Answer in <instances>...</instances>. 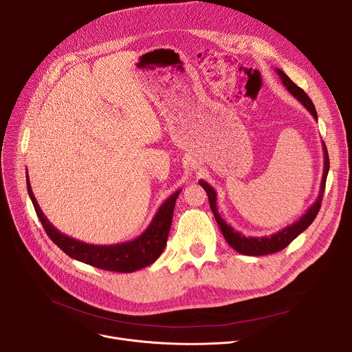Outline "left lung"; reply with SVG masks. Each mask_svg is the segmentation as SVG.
Returning a JSON list of instances; mask_svg holds the SVG:
<instances>
[{
    "label": "left lung",
    "instance_id": "8db88e82",
    "mask_svg": "<svg viewBox=\"0 0 352 352\" xmlns=\"http://www.w3.org/2000/svg\"><path fill=\"white\" fill-rule=\"evenodd\" d=\"M276 74H278L284 87L291 92V94L297 98L307 109L308 113L318 120L317 116V111L316 107H314L312 101L309 100V97L305 94L304 89H301L300 87L295 85L287 74L276 68ZM322 150H324V171H322V181H321V187H320V194L317 201L314 202V204L307 210V212L298 219L295 221L292 226H288L285 228H283L281 231L275 232L270 236H245L241 232L235 231L231 226H228L226 221L221 218V215L218 214L217 210V192L215 190L210 186L208 182H206L204 179H199V186L206 190L207 195H208V201H210V207L211 211L215 217L217 224L223 232L226 241L239 254H244V255H251V256H256V255H268V254H274V252H278L281 250H284L287 245H289L295 238H297L302 231H305L311 224L312 221L316 219L320 207H321V201H322V195H324V190H325V181H327V175H328V170H329V158H328V151H327V146L322 142Z\"/></svg>",
    "mask_w": 352,
    "mask_h": 352
}]
</instances>
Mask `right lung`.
Instances as JSON below:
<instances>
[{"mask_svg":"<svg viewBox=\"0 0 352 352\" xmlns=\"http://www.w3.org/2000/svg\"><path fill=\"white\" fill-rule=\"evenodd\" d=\"M27 188L30 198L34 204L35 212L38 215L41 224L51 238V241L60 247L68 256L74 260L81 261L84 264H89L105 271H116V272H134L144 267L153 264L157 258L161 255L166 245V238H168L173 214L177 197L181 190L175 191L170 198H166L162 206L158 208L155 217L153 218L151 224L135 239L126 241L122 244L114 245H94L87 244L78 239H74L55 228L48 218L41 211L38 202H36L31 184L27 173Z\"/></svg>","mask_w":352,"mask_h":352,"instance_id":"obj_1","label":"right lung"}]
</instances>
